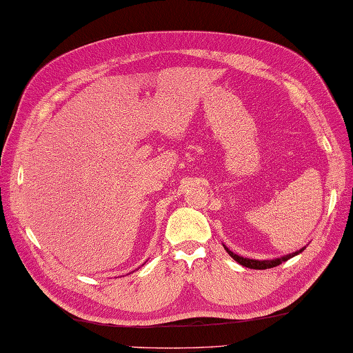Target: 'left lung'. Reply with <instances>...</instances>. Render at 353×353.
Instances as JSON below:
<instances>
[{"label":"left lung","mask_w":353,"mask_h":353,"mask_svg":"<svg viewBox=\"0 0 353 353\" xmlns=\"http://www.w3.org/2000/svg\"><path fill=\"white\" fill-rule=\"evenodd\" d=\"M223 248H225V250L228 252V255L234 259V261H237V263L240 264V265H243V267H248V268H254V270H267V268H273V267H277V265H280L282 263H285V261H288L289 258H292V256H295V255H298V254H301V252L305 249V246L303 248V249H300V250H296V252H294V254H289V255H285V256H282V258H276V259H264V261H259V259H249V258H243V256H240V255H236L234 254V252H231L227 246L223 245Z\"/></svg>","instance_id":"1"}]
</instances>
